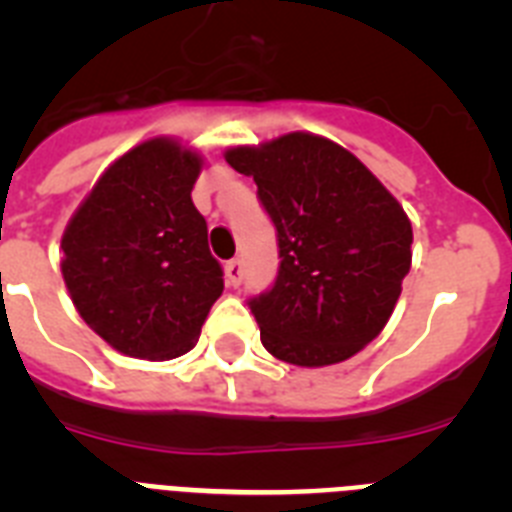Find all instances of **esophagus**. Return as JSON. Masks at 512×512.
Returning a JSON list of instances; mask_svg holds the SVG:
<instances>
[{
  "instance_id": "esophagus-1",
  "label": "esophagus",
  "mask_w": 512,
  "mask_h": 512,
  "mask_svg": "<svg viewBox=\"0 0 512 512\" xmlns=\"http://www.w3.org/2000/svg\"><path fill=\"white\" fill-rule=\"evenodd\" d=\"M225 279H228L230 287H238V284L243 282V264L238 259L228 261L225 264Z\"/></svg>"
}]
</instances>
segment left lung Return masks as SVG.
Listing matches in <instances>:
<instances>
[{
  "label": "left lung",
  "instance_id": "left-lung-1",
  "mask_svg": "<svg viewBox=\"0 0 512 512\" xmlns=\"http://www.w3.org/2000/svg\"><path fill=\"white\" fill-rule=\"evenodd\" d=\"M253 176L277 228L279 274L253 297L271 356L295 366L351 359L382 333L413 261L400 202L354 153L312 133L225 153Z\"/></svg>",
  "mask_w": 512,
  "mask_h": 512
}]
</instances>
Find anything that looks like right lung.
Masks as SVG:
<instances>
[{
	"instance_id": "right-lung-1",
	"label": "right lung",
	"mask_w": 512,
	"mask_h": 512,
	"mask_svg": "<svg viewBox=\"0 0 512 512\" xmlns=\"http://www.w3.org/2000/svg\"><path fill=\"white\" fill-rule=\"evenodd\" d=\"M202 156L171 138L130 148L63 230L61 271L84 323L135 359L187 354L223 295L192 202Z\"/></svg>"
}]
</instances>
